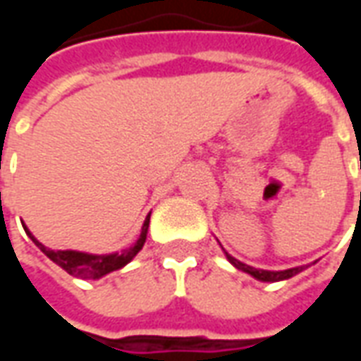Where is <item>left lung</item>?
I'll list each match as a JSON object with an SVG mask.
<instances>
[{
	"label": "left lung",
	"instance_id": "8db88e82",
	"mask_svg": "<svg viewBox=\"0 0 361 361\" xmlns=\"http://www.w3.org/2000/svg\"><path fill=\"white\" fill-rule=\"evenodd\" d=\"M228 261L235 267V269H240V271L247 272L251 276H255L257 280H263V282H279V280H286V279H292L294 274L303 271V267H295V269H286V271H263V269H253V267L245 265L242 261H238L234 259L232 255H228L226 253Z\"/></svg>",
	"mask_w": 361,
	"mask_h": 361
}]
</instances>
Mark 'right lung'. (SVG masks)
<instances>
[{"label":"right lung","mask_w":361,"mask_h":361,"mask_svg":"<svg viewBox=\"0 0 361 361\" xmlns=\"http://www.w3.org/2000/svg\"><path fill=\"white\" fill-rule=\"evenodd\" d=\"M149 222H150V214L145 220V224H142L141 235H139V240L135 242L133 247H127L121 253H110V255H90V253H81V251H54L48 250L46 245L36 240L35 235L28 232L27 234L30 235V240L40 247V250L48 255V257L59 265L63 271H67L71 276H77V279H100L104 274H108L111 271H118L121 267H126L131 259L142 250V245H145V240H147V232H149Z\"/></svg>","instance_id":"add662e5"}]
</instances>
